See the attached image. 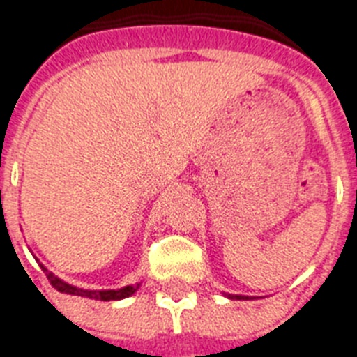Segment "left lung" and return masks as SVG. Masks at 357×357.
Returning a JSON list of instances; mask_svg holds the SVG:
<instances>
[{"mask_svg":"<svg viewBox=\"0 0 357 357\" xmlns=\"http://www.w3.org/2000/svg\"><path fill=\"white\" fill-rule=\"evenodd\" d=\"M226 296L231 300H252L250 296H243V294H226Z\"/></svg>","mask_w":357,"mask_h":357,"instance_id":"obj_1","label":"left lung"}]
</instances>
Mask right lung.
I'll list each match as a JSON object with an SVG mask.
<instances>
[{
    "label": "right lung",
    "mask_w": 357,
    "mask_h": 357,
    "mask_svg": "<svg viewBox=\"0 0 357 357\" xmlns=\"http://www.w3.org/2000/svg\"><path fill=\"white\" fill-rule=\"evenodd\" d=\"M42 266V271L46 272L47 280L52 283L53 287L61 291V293H66V294H75V296H85V298H92V300H122V298H128L131 296L133 293H137V289L140 287V283L137 285H126L122 289H107V291H89V289H79V287H74V285H70V283L63 282L61 278H57L53 272H50L44 265Z\"/></svg>",
    "instance_id": "1"
}]
</instances>
